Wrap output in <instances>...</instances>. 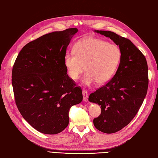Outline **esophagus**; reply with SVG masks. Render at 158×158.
<instances>
[{"instance_id": "1", "label": "esophagus", "mask_w": 158, "mask_h": 158, "mask_svg": "<svg viewBox=\"0 0 158 158\" xmlns=\"http://www.w3.org/2000/svg\"><path fill=\"white\" fill-rule=\"evenodd\" d=\"M82 95H83V100H84V102H88V94L87 91L83 90V91H82Z\"/></svg>"}]
</instances>
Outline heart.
I'll use <instances>...</instances> for the list:
<instances>
[{
  "instance_id": "b5f03b06",
  "label": "heart",
  "mask_w": 158,
  "mask_h": 158,
  "mask_svg": "<svg viewBox=\"0 0 158 158\" xmlns=\"http://www.w3.org/2000/svg\"><path fill=\"white\" fill-rule=\"evenodd\" d=\"M122 52L118 45L98 38L88 37L75 45L74 51L66 52L64 62L69 77L77 80L86 72L82 82L102 85L112 78L118 68Z\"/></svg>"
}]
</instances>
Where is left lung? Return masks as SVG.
<instances>
[{
	"label": "left lung",
	"instance_id": "obj_1",
	"mask_svg": "<svg viewBox=\"0 0 158 158\" xmlns=\"http://www.w3.org/2000/svg\"><path fill=\"white\" fill-rule=\"evenodd\" d=\"M110 38L122 52L120 64L113 78L89 96L90 102L101 106L100 115L94 119L98 130L111 134L128 125L146 97L148 87L146 59L127 38L110 31L95 30Z\"/></svg>",
	"mask_w": 158,
	"mask_h": 158
}]
</instances>
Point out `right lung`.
I'll use <instances>...</instances> for the list:
<instances>
[{"instance_id": "add662e5", "label": "right lung", "mask_w": 158, "mask_h": 158, "mask_svg": "<svg viewBox=\"0 0 158 158\" xmlns=\"http://www.w3.org/2000/svg\"><path fill=\"white\" fill-rule=\"evenodd\" d=\"M77 28L54 31L28 43L14 64V98L23 118L35 130L56 135L67 127L70 107L82 91L66 73L64 57Z\"/></svg>"}]
</instances>
